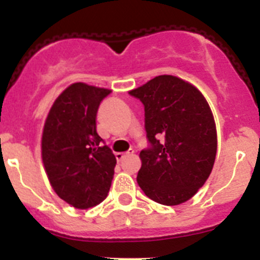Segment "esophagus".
Instances as JSON below:
<instances>
[{
    "label": "esophagus",
    "mask_w": 260,
    "mask_h": 260,
    "mask_svg": "<svg viewBox=\"0 0 260 260\" xmlns=\"http://www.w3.org/2000/svg\"><path fill=\"white\" fill-rule=\"evenodd\" d=\"M132 155H134V150H128L127 152H125V153H116V157L118 161H121V160H123L126 156H132Z\"/></svg>",
    "instance_id": "obj_1"
}]
</instances>
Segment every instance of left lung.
I'll use <instances>...</instances> for the list:
<instances>
[{"instance_id": "1", "label": "left lung", "mask_w": 260, "mask_h": 260, "mask_svg": "<svg viewBox=\"0 0 260 260\" xmlns=\"http://www.w3.org/2000/svg\"><path fill=\"white\" fill-rule=\"evenodd\" d=\"M128 93L143 104L148 141L139 155L138 185L160 204L189 201L215 162L217 138L210 105L194 86L173 75H158Z\"/></svg>"}]
</instances>
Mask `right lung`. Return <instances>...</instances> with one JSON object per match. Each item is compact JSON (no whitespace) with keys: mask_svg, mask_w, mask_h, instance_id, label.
I'll list each match as a JSON object with an SVG mask.
<instances>
[{"mask_svg":"<svg viewBox=\"0 0 260 260\" xmlns=\"http://www.w3.org/2000/svg\"><path fill=\"white\" fill-rule=\"evenodd\" d=\"M110 92L71 84L45 121L41 155L49 182L59 198L79 210L102 203L113 180L116 156L96 132L99 107Z\"/></svg>","mask_w":260,"mask_h":260,"instance_id":"1","label":"right lung"}]
</instances>
